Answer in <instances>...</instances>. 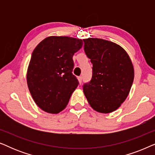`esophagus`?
Instances as JSON below:
<instances>
[{
    "label": "esophagus",
    "instance_id": "1",
    "mask_svg": "<svg viewBox=\"0 0 155 155\" xmlns=\"http://www.w3.org/2000/svg\"><path fill=\"white\" fill-rule=\"evenodd\" d=\"M78 81H79V82H80V84H81L82 80V78L81 77V76H80V77L78 78Z\"/></svg>",
    "mask_w": 155,
    "mask_h": 155
}]
</instances>
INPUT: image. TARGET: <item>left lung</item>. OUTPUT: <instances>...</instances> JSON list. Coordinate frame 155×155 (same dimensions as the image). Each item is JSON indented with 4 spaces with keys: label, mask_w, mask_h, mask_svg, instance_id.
<instances>
[{
    "label": "left lung",
    "mask_w": 155,
    "mask_h": 155,
    "mask_svg": "<svg viewBox=\"0 0 155 155\" xmlns=\"http://www.w3.org/2000/svg\"><path fill=\"white\" fill-rule=\"evenodd\" d=\"M84 49L92 63V78L83 92L93 109L111 113L120 107L130 92L134 68L121 46L98 38L83 39Z\"/></svg>",
    "instance_id": "obj_1"
}]
</instances>
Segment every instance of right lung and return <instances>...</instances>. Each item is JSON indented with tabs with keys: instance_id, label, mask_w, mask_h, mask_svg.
I'll return each instance as SVG.
<instances>
[{
	"instance_id": "right-lung-1",
	"label": "right lung",
	"mask_w": 155,
	"mask_h": 155,
	"mask_svg": "<svg viewBox=\"0 0 155 155\" xmlns=\"http://www.w3.org/2000/svg\"><path fill=\"white\" fill-rule=\"evenodd\" d=\"M82 39L51 36L33 51L27 73V82L38 107L49 114L66 107L79 84L72 72L73 56L82 48Z\"/></svg>"
}]
</instances>
